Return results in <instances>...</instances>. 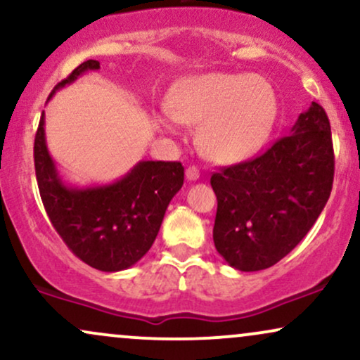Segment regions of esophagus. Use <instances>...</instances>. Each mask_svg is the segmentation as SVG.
Wrapping results in <instances>:
<instances>
[{"label": "esophagus", "mask_w": 360, "mask_h": 360, "mask_svg": "<svg viewBox=\"0 0 360 360\" xmlns=\"http://www.w3.org/2000/svg\"><path fill=\"white\" fill-rule=\"evenodd\" d=\"M186 177H188L189 181L199 179V169L196 166H189L188 169H186Z\"/></svg>", "instance_id": "esophagus-1"}]
</instances>
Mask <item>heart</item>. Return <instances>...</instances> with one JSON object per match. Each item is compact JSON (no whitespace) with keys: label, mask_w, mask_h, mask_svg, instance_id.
Returning a JSON list of instances; mask_svg holds the SVG:
<instances>
[{"label":"heart","mask_w":360,"mask_h":360,"mask_svg":"<svg viewBox=\"0 0 360 360\" xmlns=\"http://www.w3.org/2000/svg\"><path fill=\"white\" fill-rule=\"evenodd\" d=\"M174 120L199 125V147L216 162H241L266 144L276 125L278 98L270 82L248 73H202L179 82L167 101Z\"/></svg>","instance_id":"obj_1"}]
</instances>
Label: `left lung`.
<instances>
[{
	"label": "left lung",
	"mask_w": 360,
	"mask_h": 360,
	"mask_svg": "<svg viewBox=\"0 0 360 360\" xmlns=\"http://www.w3.org/2000/svg\"><path fill=\"white\" fill-rule=\"evenodd\" d=\"M332 132L322 105L311 102L292 134L263 154L211 176L218 199L213 240L241 271L274 266L304 240L332 191Z\"/></svg>",
	"instance_id": "obj_1"
}]
</instances>
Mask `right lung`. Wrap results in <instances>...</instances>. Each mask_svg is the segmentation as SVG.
Segmentation results:
<instances>
[{
    "label": "right lung",
    "instance_id": "1",
    "mask_svg": "<svg viewBox=\"0 0 360 360\" xmlns=\"http://www.w3.org/2000/svg\"><path fill=\"white\" fill-rule=\"evenodd\" d=\"M97 60L80 63L55 90L82 73L98 70ZM34 172L55 231L82 262L101 271H120L153 246L166 210L184 183L181 162L141 161L112 184L70 188L60 179L45 142V112L34 136Z\"/></svg>",
    "mask_w": 360,
    "mask_h": 360
}]
</instances>
